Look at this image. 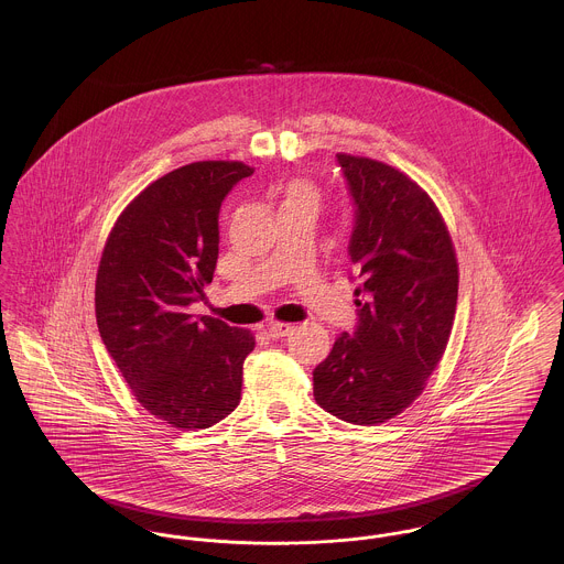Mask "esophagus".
Masks as SVG:
<instances>
[{"instance_id":"1","label":"esophagus","mask_w":564,"mask_h":564,"mask_svg":"<svg viewBox=\"0 0 564 564\" xmlns=\"http://www.w3.org/2000/svg\"><path fill=\"white\" fill-rule=\"evenodd\" d=\"M293 332V325L291 323H271L269 325V336L271 338H282V336H286V334H291Z\"/></svg>"}]
</instances>
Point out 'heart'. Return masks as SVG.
Wrapping results in <instances>:
<instances>
[{
	"instance_id": "1",
	"label": "heart",
	"mask_w": 564,
	"mask_h": 564,
	"mask_svg": "<svg viewBox=\"0 0 564 564\" xmlns=\"http://www.w3.org/2000/svg\"><path fill=\"white\" fill-rule=\"evenodd\" d=\"M293 204H313L317 206V193L311 184L306 182H295L291 184L284 195H282V208L284 206H293Z\"/></svg>"
}]
</instances>
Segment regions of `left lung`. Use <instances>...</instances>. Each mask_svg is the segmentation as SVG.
<instances>
[{
  "label": "left lung",
  "instance_id": "1",
  "mask_svg": "<svg viewBox=\"0 0 564 564\" xmlns=\"http://www.w3.org/2000/svg\"><path fill=\"white\" fill-rule=\"evenodd\" d=\"M354 202L347 253L358 322L313 371L315 400L329 414L376 425L414 402L447 347L458 262L445 221L402 171L336 154Z\"/></svg>",
  "mask_w": 564,
  "mask_h": 564
}]
</instances>
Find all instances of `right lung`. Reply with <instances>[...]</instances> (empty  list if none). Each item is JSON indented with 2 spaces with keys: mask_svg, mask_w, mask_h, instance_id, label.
Returning <instances> with one entry per match:
<instances>
[{
  "mask_svg": "<svg viewBox=\"0 0 564 564\" xmlns=\"http://www.w3.org/2000/svg\"><path fill=\"white\" fill-rule=\"evenodd\" d=\"M251 173L204 161L162 175L121 213L99 260V336L134 398L171 427H210L241 402L251 332L188 306L213 282L221 204Z\"/></svg>",
  "mask_w": 564,
  "mask_h": 564,
  "instance_id": "obj_1",
  "label": "right lung"
}]
</instances>
